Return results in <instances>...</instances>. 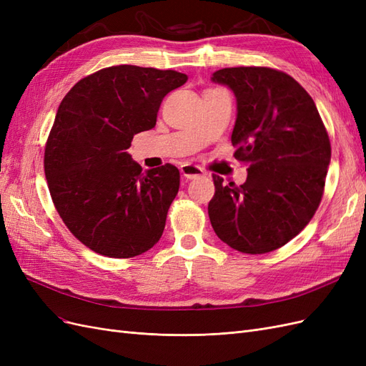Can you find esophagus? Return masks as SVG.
Returning a JSON list of instances; mask_svg holds the SVG:
<instances>
[{"mask_svg":"<svg viewBox=\"0 0 366 366\" xmlns=\"http://www.w3.org/2000/svg\"><path fill=\"white\" fill-rule=\"evenodd\" d=\"M180 171H182L183 177H186V179H189V180H194V179H198V177L206 175V171L203 168H200V166H197V164H192V163L182 164Z\"/></svg>","mask_w":366,"mask_h":366,"instance_id":"obj_1","label":"esophagus"}]
</instances>
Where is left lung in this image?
I'll return each mask as SVG.
<instances>
[{"mask_svg":"<svg viewBox=\"0 0 366 366\" xmlns=\"http://www.w3.org/2000/svg\"><path fill=\"white\" fill-rule=\"evenodd\" d=\"M237 99L232 131L247 180L214 175L207 212L215 234L242 253L287 244L313 218L324 194L331 147L317 108L292 76L267 67H232L212 74Z\"/></svg>","mask_w":366,"mask_h":366,"instance_id":"1","label":"left lung"}]
</instances>
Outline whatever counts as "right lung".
Returning a JSON list of instances; mask_svg holds the SVG:
<instances>
[{
    "label": "right lung",
    "mask_w": 366,
    "mask_h": 366,
    "mask_svg": "<svg viewBox=\"0 0 366 366\" xmlns=\"http://www.w3.org/2000/svg\"><path fill=\"white\" fill-rule=\"evenodd\" d=\"M187 76L116 65L84 77L58 108L44 171L59 217L82 244L132 258L157 244L180 187L174 164L142 172L128 148L156 127L163 97Z\"/></svg>",
    "instance_id": "right-lung-1"
}]
</instances>
